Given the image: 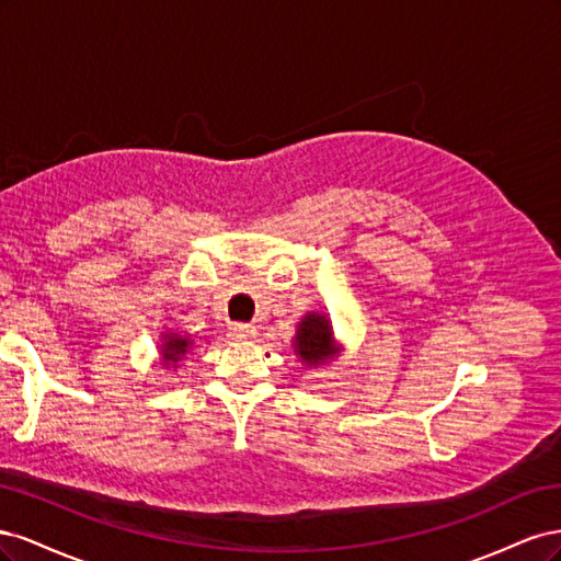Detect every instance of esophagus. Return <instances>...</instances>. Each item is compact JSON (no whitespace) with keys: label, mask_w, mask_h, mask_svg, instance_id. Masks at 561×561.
<instances>
[{"label":"esophagus","mask_w":561,"mask_h":561,"mask_svg":"<svg viewBox=\"0 0 561 561\" xmlns=\"http://www.w3.org/2000/svg\"><path fill=\"white\" fill-rule=\"evenodd\" d=\"M229 336H233L236 342H245V339L257 336V328H254V325H243V322H236V325L229 328Z\"/></svg>","instance_id":"obj_1"}]
</instances>
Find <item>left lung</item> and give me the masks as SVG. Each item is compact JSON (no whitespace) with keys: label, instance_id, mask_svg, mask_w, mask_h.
I'll return each mask as SVG.
<instances>
[{"label":"left lung","instance_id":"left-lung-1","mask_svg":"<svg viewBox=\"0 0 561 561\" xmlns=\"http://www.w3.org/2000/svg\"><path fill=\"white\" fill-rule=\"evenodd\" d=\"M293 348L297 358L307 367L328 365L344 351V346L334 339L332 320L318 311H309L297 322Z\"/></svg>","mask_w":561,"mask_h":561}]
</instances>
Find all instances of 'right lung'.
I'll return each instance as SVG.
<instances>
[{"label":"right lung","instance_id":"add662e5","mask_svg":"<svg viewBox=\"0 0 561 561\" xmlns=\"http://www.w3.org/2000/svg\"><path fill=\"white\" fill-rule=\"evenodd\" d=\"M194 346V339L190 334H180L175 330H168L161 334V344H159V355H161V365L165 369H178L180 363L190 355Z\"/></svg>","mask_w":561,"mask_h":561}]
</instances>
